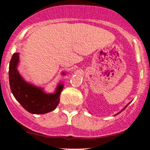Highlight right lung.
<instances>
[{
  "instance_id": "obj_1",
  "label": "right lung",
  "mask_w": 150,
  "mask_h": 150,
  "mask_svg": "<svg viewBox=\"0 0 150 150\" xmlns=\"http://www.w3.org/2000/svg\"><path fill=\"white\" fill-rule=\"evenodd\" d=\"M19 53H14L9 63V78L11 91L22 107L33 114H44L56 108L60 100L63 85H59L54 94H45L40 88L26 83L17 70Z\"/></svg>"
}]
</instances>
